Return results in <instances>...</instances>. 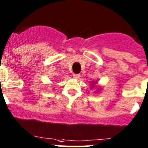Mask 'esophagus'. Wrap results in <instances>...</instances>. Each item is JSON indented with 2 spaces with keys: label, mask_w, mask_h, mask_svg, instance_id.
Returning a JSON list of instances; mask_svg holds the SVG:
<instances>
[{
  "label": "esophagus",
  "mask_w": 148,
  "mask_h": 148,
  "mask_svg": "<svg viewBox=\"0 0 148 148\" xmlns=\"http://www.w3.org/2000/svg\"><path fill=\"white\" fill-rule=\"evenodd\" d=\"M80 77V75L79 74H74V75H73V78H78Z\"/></svg>",
  "instance_id": "1"
}]
</instances>
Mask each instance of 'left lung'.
Instances as JSON below:
<instances>
[{
  "label": "left lung",
  "mask_w": 148,
  "mask_h": 148,
  "mask_svg": "<svg viewBox=\"0 0 148 148\" xmlns=\"http://www.w3.org/2000/svg\"><path fill=\"white\" fill-rule=\"evenodd\" d=\"M90 84H91V88H92V89H94V88H95L94 85L96 84H97V82H96V81H91ZM96 89H97V90H96V92H97V93L100 92H101V89H100V87H99V88H96ZM97 92H96V93H97Z\"/></svg>",
  "instance_id": "1"
}]
</instances>
